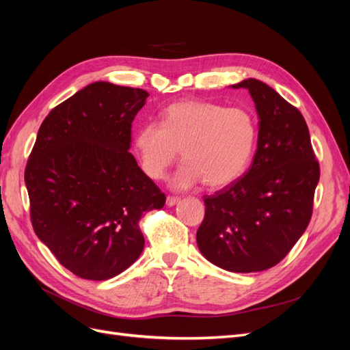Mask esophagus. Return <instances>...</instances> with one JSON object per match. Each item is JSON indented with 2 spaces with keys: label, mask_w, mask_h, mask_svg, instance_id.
Here are the masks:
<instances>
[{
  "label": "esophagus",
  "mask_w": 350,
  "mask_h": 350,
  "mask_svg": "<svg viewBox=\"0 0 350 350\" xmlns=\"http://www.w3.org/2000/svg\"><path fill=\"white\" fill-rule=\"evenodd\" d=\"M179 201H181V198H179V197H172V196H169V197L166 198V204H167L169 207H172V206L178 204Z\"/></svg>",
  "instance_id": "1"
}]
</instances>
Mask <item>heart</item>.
Masks as SVG:
<instances>
[{
	"label": "heart",
	"mask_w": 350,
	"mask_h": 350,
	"mask_svg": "<svg viewBox=\"0 0 350 350\" xmlns=\"http://www.w3.org/2000/svg\"><path fill=\"white\" fill-rule=\"evenodd\" d=\"M257 121L241 107L204 100L169 105L163 121L142 125L135 149L144 174L161 179L183 152L185 162L171 176L176 189L203 183L226 187L247 171L257 143Z\"/></svg>",
	"instance_id": "b5f03b06"
}]
</instances>
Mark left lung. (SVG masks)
I'll return each instance as SVG.
<instances>
[{
	"label": "left lung",
	"instance_id": "8db88e82",
	"mask_svg": "<svg viewBox=\"0 0 350 350\" xmlns=\"http://www.w3.org/2000/svg\"><path fill=\"white\" fill-rule=\"evenodd\" d=\"M232 88L248 89L256 102L257 152L245 175L204 196L197 245L220 269L262 271L288 256L308 226L320 165L298 108L256 79Z\"/></svg>",
	"mask_w": 350,
	"mask_h": 350
}]
</instances>
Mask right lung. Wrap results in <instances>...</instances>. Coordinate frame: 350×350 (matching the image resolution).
Segmentation results:
<instances>
[{"label": "right lung", "instance_id": "right-lung-1", "mask_svg": "<svg viewBox=\"0 0 350 350\" xmlns=\"http://www.w3.org/2000/svg\"><path fill=\"white\" fill-rule=\"evenodd\" d=\"M149 93L96 81L52 109L25 171L38 238L76 276L108 280L144 248L139 221L166 197L129 152Z\"/></svg>", "mask_w": 350, "mask_h": 350}]
</instances>
